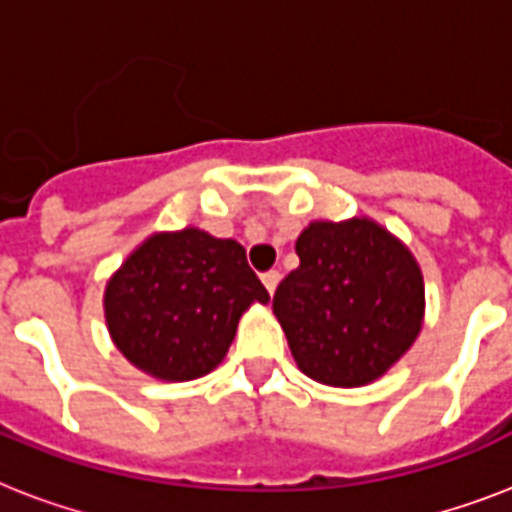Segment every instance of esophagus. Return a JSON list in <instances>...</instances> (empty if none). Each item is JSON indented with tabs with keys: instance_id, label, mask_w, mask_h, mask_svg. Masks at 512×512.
Masks as SVG:
<instances>
[{
	"instance_id": "1",
	"label": "esophagus",
	"mask_w": 512,
	"mask_h": 512,
	"mask_svg": "<svg viewBox=\"0 0 512 512\" xmlns=\"http://www.w3.org/2000/svg\"><path fill=\"white\" fill-rule=\"evenodd\" d=\"M279 279H281L279 271H265L263 273V284H265V289H268V295H273V292H276V287H279Z\"/></svg>"
}]
</instances>
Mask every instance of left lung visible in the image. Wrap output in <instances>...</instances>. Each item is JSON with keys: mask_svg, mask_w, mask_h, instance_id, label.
<instances>
[{"mask_svg": "<svg viewBox=\"0 0 512 512\" xmlns=\"http://www.w3.org/2000/svg\"><path fill=\"white\" fill-rule=\"evenodd\" d=\"M300 265L273 295L297 366L356 388L377 380L414 342L425 287L409 249L372 220L311 223L295 244Z\"/></svg>", "mask_w": 512, "mask_h": 512, "instance_id": "8db88e82", "label": "left lung"}]
</instances>
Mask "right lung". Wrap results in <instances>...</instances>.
Segmentation results:
<instances>
[{"label": "right lung", "mask_w": 512, "mask_h": 512, "mask_svg": "<svg viewBox=\"0 0 512 512\" xmlns=\"http://www.w3.org/2000/svg\"><path fill=\"white\" fill-rule=\"evenodd\" d=\"M268 292L239 241L196 228L159 233L127 257L106 287L116 348L162 380H196L231 348L239 316Z\"/></svg>", "instance_id": "obj_1"}]
</instances>
